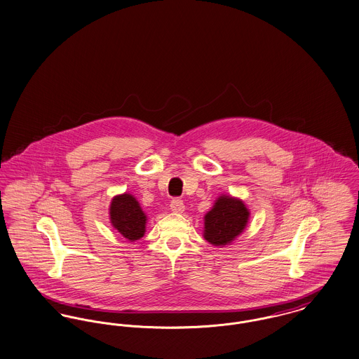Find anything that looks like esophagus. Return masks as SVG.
<instances>
[{
  "label": "esophagus",
  "mask_w": 359,
  "mask_h": 359,
  "mask_svg": "<svg viewBox=\"0 0 359 359\" xmlns=\"http://www.w3.org/2000/svg\"><path fill=\"white\" fill-rule=\"evenodd\" d=\"M170 210L172 212H184L185 211V204L181 198H172L170 203Z\"/></svg>",
  "instance_id": "34e87169"
}]
</instances>
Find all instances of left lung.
<instances>
[{
  "instance_id": "8db88e82",
  "label": "left lung",
  "mask_w": 359,
  "mask_h": 359,
  "mask_svg": "<svg viewBox=\"0 0 359 359\" xmlns=\"http://www.w3.org/2000/svg\"><path fill=\"white\" fill-rule=\"evenodd\" d=\"M249 215L242 200L219 196L212 210L204 216V238L215 246L229 245L245 230Z\"/></svg>"
}]
</instances>
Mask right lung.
<instances>
[{
    "label": "right lung",
    "mask_w": 359,
    "mask_h": 359,
    "mask_svg": "<svg viewBox=\"0 0 359 359\" xmlns=\"http://www.w3.org/2000/svg\"><path fill=\"white\" fill-rule=\"evenodd\" d=\"M110 223L123 238L137 241L145 233L147 215L139 201L129 193L114 196L110 204Z\"/></svg>",
    "instance_id": "1"
}]
</instances>
